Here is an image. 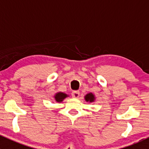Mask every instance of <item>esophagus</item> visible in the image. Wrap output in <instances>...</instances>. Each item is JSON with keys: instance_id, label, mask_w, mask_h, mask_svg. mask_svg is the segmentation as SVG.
<instances>
[{"instance_id": "esophagus-1", "label": "esophagus", "mask_w": 149, "mask_h": 149, "mask_svg": "<svg viewBox=\"0 0 149 149\" xmlns=\"http://www.w3.org/2000/svg\"><path fill=\"white\" fill-rule=\"evenodd\" d=\"M71 95L73 98H78L80 95V92L79 91H73L71 93Z\"/></svg>"}]
</instances>
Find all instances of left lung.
I'll return each instance as SVG.
<instances>
[{
  "mask_svg": "<svg viewBox=\"0 0 149 149\" xmlns=\"http://www.w3.org/2000/svg\"><path fill=\"white\" fill-rule=\"evenodd\" d=\"M84 99L87 102H94L95 100V96L92 93H88L84 97Z\"/></svg>",
  "mask_w": 149,
  "mask_h": 149,
  "instance_id": "1",
  "label": "left lung"
}]
</instances>
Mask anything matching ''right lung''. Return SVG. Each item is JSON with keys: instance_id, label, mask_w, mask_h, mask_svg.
<instances>
[{"instance_id": "right-lung-1", "label": "right lung", "mask_w": 149, "mask_h": 149, "mask_svg": "<svg viewBox=\"0 0 149 149\" xmlns=\"http://www.w3.org/2000/svg\"><path fill=\"white\" fill-rule=\"evenodd\" d=\"M68 97V95L65 94V93L58 92L55 94V97H55V100L57 102H62L64 99H65Z\"/></svg>"}]
</instances>
